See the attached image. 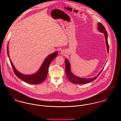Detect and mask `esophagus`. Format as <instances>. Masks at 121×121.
<instances>
[{
  "label": "esophagus",
  "mask_w": 121,
  "mask_h": 121,
  "mask_svg": "<svg viewBox=\"0 0 121 121\" xmlns=\"http://www.w3.org/2000/svg\"><path fill=\"white\" fill-rule=\"evenodd\" d=\"M61 53L62 55H64V54H65V52H64L63 50H62V51H61Z\"/></svg>",
  "instance_id": "obj_1"
}]
</instances>
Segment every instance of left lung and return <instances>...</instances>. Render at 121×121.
<instances>
[{"label":"left lung","mask_w":121,"mask_h":121,"mask_svg":"<svg viewBox=\"0 0 121 121\" xmlns=\"http://www.w3.org/2000/svg\"><path fill=\"white\" fill-rule=\"evenodd\" d=\"M98 30L102 33H103L104 34L105 37V39H106V43L107 45V49H108V52L109 51V46L108 44V33L107 31H106V29L105 27L104 26V25L100 23V22L98 23ZM65 65H66V73L67 78L69 79V81L72 82L74 84H86L89 82H91L95 80L97 77L99 76V75L101 73L103 69L101 70V71L99 73L98 75L96 76H95L94 78H88V79H84V78H82L80 77H79L78 76H75L71 72L70 70V64L69 63V60L68 59H66L65 60Z\"/></svg>","instance_id":"8db88e82"}]
</instances>
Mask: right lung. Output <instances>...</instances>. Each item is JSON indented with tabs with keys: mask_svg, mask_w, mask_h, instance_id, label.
<instances>
[{
	"mask_svg": "<svg viewBox=\"0 0 121 121\" xmlns=\"http://www.w3.org/2000/svg\"><path fill=\"white\" fill-rule=\"evenodd\" d=\"M8 48L7 47V52L8 57H9L8 55ZM57 55L58 52H55L48 55L44 61L39 70L36 73L31 75H26L20 73L18 72L13 66V64L10 59V61L12 65V68L14 71V73L18 78L28 83L31 84H37L41 83L43 81H44L46 79L48 75V69L49 65L50 63L52 62V60L57 56Z\"/></svg>",
	"mask_w": 121,
	"mask_h": 121,
	"instance_id": "obj_1",
	"label": "right lung"
}]
</instances>
